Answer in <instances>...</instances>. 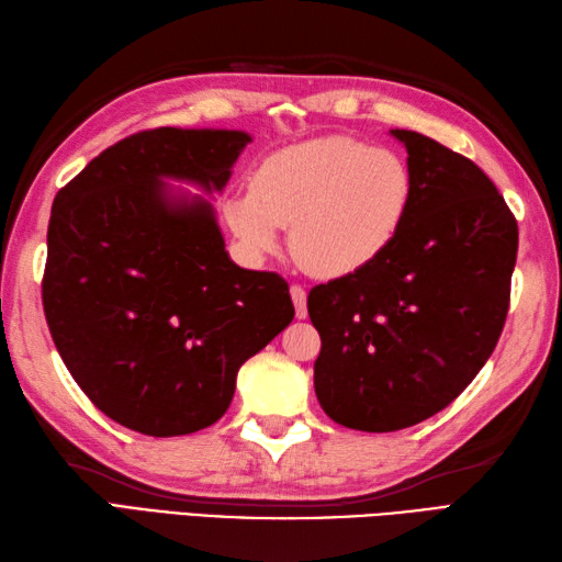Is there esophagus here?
Returning <instances> with one entry per match:
<instances>
[{"instance_id":"1","label":"esophagus","mask_w":562,"mask_h":562,"mask_svg":"<svg viewBox=\"0 0 562 562\" xmlns=\"http://www.w3.org/2000/svg\"><path fill=\"white\" fill-rule=\"evenodd\" d=\"M290 294H292V302H294L296 318H306L308 316V312H306V290L302 288V284H292Z\"/></svg>"}]
</instances>
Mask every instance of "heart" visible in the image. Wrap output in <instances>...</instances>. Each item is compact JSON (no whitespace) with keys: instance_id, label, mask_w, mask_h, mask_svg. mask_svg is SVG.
<instances>
[{"instance_id":"heart-1","label":"heart","mask_w":562,"mask_h":562,"mask_svg":"<svg viewBox=\"0 0 562 562\" xmlns=\"http://www.w3.org/2000/svg\"><path fill=\"white\" fill-rule=\"evenodd\" d=\"M413 205V171L401 154L348 135L300 142L262 157L250 190L226 200L238 241L256 254L292 226L294 256L316 278H350L396 241Z\"/></svg>"}]
</instances>
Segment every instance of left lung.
Wrapping results in <instances>:
<instances>
[{
  "label": "left lung",
  "mask_w": 562,
  "mask_h": 562,
  "mask_svg": "<svg viewBox=\"0 0 562 562\" xmlns=\"http://www.w3.org/2000/svg\"><path fill=\"white\" fill-rule=\"evenodd\" d=\"M413 205L374 266L316 284L314 386L330 420L396 432L445 411L481 372L505 328L517 220L463 154L413 130Z\"/></svg>",
  "instance_id": "1"
}]
</instances>
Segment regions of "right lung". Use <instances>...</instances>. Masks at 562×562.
Here are the masks:
<instances>
[{
  "label": "right lung",
  "instance_id": "obj_1",
  "mask_svg": "<svg viewBox=\"0 0 562 562\" xmlns=\"http://www.w3.org/2000/svg\"><path fill=\"white\" fill-rule=\"evenodd\" d=\"M250 137L142 130L59 188L47 224L43 312L89 401L149 437L210 427L241 364L294 318L278 272L234 266L205 200L161 178L222 190Z\"/></svg>",
  "mask_w": 562,
  "mask_h": 562
}]
</instances>
